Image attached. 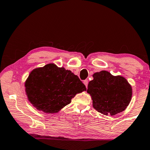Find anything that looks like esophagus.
<instances>
[{"label":"esophagus","mask_w":150,"mask_h":150,"mask_svg":"<svg viewBox=\"0 0 150 150\" xmlns=\"http://www.w3.org/2000/svg\"><path fill=\"white\" fill-rule=\"evenodd\" d=\"M83 83L85 84V86H86V87H87V85H88V80L87 79H85L83 81Z\"/></svg>","instance_id":"1"}]
</instances>
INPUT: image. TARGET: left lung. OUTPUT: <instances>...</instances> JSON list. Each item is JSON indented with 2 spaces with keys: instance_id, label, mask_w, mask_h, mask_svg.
I'll return each mask as SVG.
<instances>
[{
  "instance_id": "8db88e82",
  "label": "left lung",
  "mask_w": 150,
  "mask_h": 150,
  "mask_svg": "<svg viewBox=\"0 0 150 150\" xmlns=\"http://www.w3.org/2000/svg\"><path fill=\"white\" fill-rule=\"evenodd\" d=\"M87 92L91 97L93 107L103 115H116L127 108L132 97V87L123 76L101 71L93 75Z\"/></svg>"
}]
</instances>
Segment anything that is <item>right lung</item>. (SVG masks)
<instances>
[{
	"instance_id": "add662e5",
	"label": "right lung",
	"mask_w": 150,
	"mask_h": 150,
	"mask_svg": "<svg viewBox=\"0 0 150 150\" xmlns=\"http://www.w3.org/2000/svg\"><path fill=\"white\" fill-rule=\"evenodd\" d=\"M25 87L30 103L46 113L59 112L76 94L86 91L77 75L54 63L34 69L26 79Z\"/></svg>"
}]
</instances>
